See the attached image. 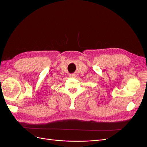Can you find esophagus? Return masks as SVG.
Listing matches in <instances>:
<instances>
[{
	"instance_id": "34e87169",
	"label": "esophagus",
	"mask_w": 147,
	"mask_h": 147,
	"mask_svg": "<svg viewBox=\"0 0 147 147\" xmlns=\"http://www.w3.org/2000/svg\"><path fill=\"white\" fill-rule=\"evenodd\" d=\"M69 77H72V78H74V77H76V75H75V74H70Z\"/></svg>"
}]
</instances>
